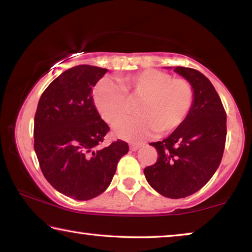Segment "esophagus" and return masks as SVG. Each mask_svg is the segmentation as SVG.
I'll use <instances>...</instances> for the list:
<instances>
[{"label":"esophagus","instance_id":"obj_1","mask_svg":"<svg viewBox=\"0 0 252 252\" xmlns=\"http://www.w3.org/2000/svg\"><path fill=\"white\" fill-rule=\"evenodd\" d=\"M143 146H144L143 143H132V144H130V150L136 151V150H139V149L141 148V147H143Z\"/></svg>","mask_w":252,"mask_h":252}]
</instances>
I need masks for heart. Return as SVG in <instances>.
Masks as SVG:
<instances>
[{"label": "heart", "mask_w": 252, "mask_h": 252, "mask_svg": "<svg viewBox=\"0 0 252 252\" xmlns=\"http://www.w3.org/2000/svg\"><path fill=\"white\" fill-rule=\"evenodd\" d=\"M116 84L101 80L93 91V102L103 120L114 126L126 117L131 101H140L142 116L119 123L116 133L131 141H141L153 132L169 134L180 126L192 108L193 87L185 78H173L167 72L147 69L118 78Z\"/></svg>", "instance_id": "obj_1"}]
</instances>
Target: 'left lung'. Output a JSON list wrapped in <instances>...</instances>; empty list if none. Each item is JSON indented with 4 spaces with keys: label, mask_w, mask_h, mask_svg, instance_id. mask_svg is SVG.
<instances>
[{
    "label": "left lung",
    "mask_w": 252,
    "mask_h": 252,
    "mask_svg": "<svg viewBox=\"0 0 252 252\" xmlns=\"http://www.w3.org/2000/svg\"><path fill=\"white\" fill-rule=\"evenodd\" d=\"M174 71L192 84V108L171 135L150 143L158 159L144 169V176L160 194L180 199L199 191L218 169L225 146L227 114L215 87L202 73L185 66Z\"/></svg>",
    "instance_id": "left-lung-1"
}]
</instances>
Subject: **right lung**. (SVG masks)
<instances>
[{
  "label": "right lung",
  "mask_w": 252,
  "mask_h": 252,
  "mask_svg": "<svg viewBox=\"0 0 252 252\" xmlns=\"http://www.w3.org/2000/svg\"><path fill=\"white\" fill-rule=\"evenodd\" d=\"M108 70L76 65L51 82L34 117V150L55 190L90 200L109 187L119 160L129 151L122 140L102 147L110 127L93 103L92 89Z\"/></svg>",
  "instance_id": "1"
}]
</instances>
